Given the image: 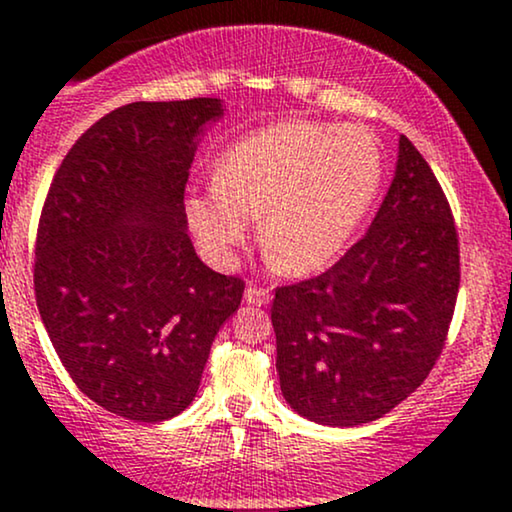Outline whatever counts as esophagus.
<instances>
[{
  "instance_id": "obj_1",
  "label": "esophagus",
  "mask_w": 512,
  "mask_h": 512,
  "mask_svg": "<svg viewBox=\"0 0 512 512\" xmlns=\"http://www.w3.org/2000/svg\"><path fill=\"white\" fill-rule=\"evenodd\" d=\"M245 301L250 305H267L272 301V293H269V289H264V286H248V291H245Z\"/></svg>"
}]
</instances>
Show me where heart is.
<instances>
[{
  "instance_id": "b5f03b06",
  "label": "heart",
  "mask_w": 512,
  "mask_h": 512,
  "mask_svg": "<svg viewBox=\"0 0 512 512\" xmlns=\"http://www.w3.org/2000/svg\"><path fill=\"white\" fill-rule=\"evenodd\" d=\"M383 182V151L361 127L279 120L226 151L219 175L187 197L192 231L231 260L262 211L264 243L289 272H313L349 243Z\"/></svg>"
}]
</instances>
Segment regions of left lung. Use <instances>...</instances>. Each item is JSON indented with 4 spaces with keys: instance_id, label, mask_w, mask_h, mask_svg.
I'll return each instance as SVG.
<instances>
[{
    "instance_id": "1",
    "label": "left lung",
    "mask_w": 512,
    "mask_h": 512,
    "mask_svg": "<svg viewBox=\"0 0 512 512\" xmlns=\"http://www.w3.org/2000/svg\"><path fill=\"white\" fill-rule=\"evenodd\" d=\"M460 245L443 187L399 137L395 178L368 233L327 272L279 286L276 370L293 411L361 426L428 378L455 313Z\"/></svg>"
}]
</instances>
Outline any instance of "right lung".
I'll return each instance as SVG.
<instances>
[{
    "mask_svg": "<svg viewBox=\"0 0 512 512\" xmlns=\"http://www.w3.org/2000/svg\"><path fill=\"white\" fill-rule=\"evenodd\" d=\"M219 98L129 103L64 156L40 211L35 303L69 378L117 416L156 424L190 407L245 281L187 236L185 185Z\"/></svg>",
    "mask_w": 512,
    "mask_h": 512,
    "instance_id": "add662e5",
    "label": "right lung"
}]
</instances>
